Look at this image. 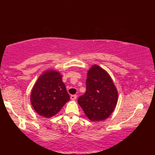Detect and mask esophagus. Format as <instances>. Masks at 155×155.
<instances>
[{"mask_svg": "<svg viewBox=\"0 0 155 155\" xmlns=\"http://www.w3.org/2000/svg\"><path fill=\"white\" fill-rule=\"evenodd\" d=\"M76 99H77V95L74 94V95H71V100H75Z\"/></svg>", "mask_w": 155, "mask_h": 155, "instance_id": "obj_1", "label": "esophagus"}]
</instances>
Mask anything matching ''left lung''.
<instances>
[{"label": "left lung", "mask_w": 155, "mask_h": 155, "mask_svg": "<svg viewBox=\"0 0 155 155\" xmlns=\"http://www.w3.org/2000/svg\"><path fill=\"white\" fill-rule=\"evenodd\" d=\"M117 101V90L109 74L99 65H92L87 73L86 92L78 99L85 115L94 122L107 119Z\"/></svg>", "instance_id": "obj_1"}]
</instances>
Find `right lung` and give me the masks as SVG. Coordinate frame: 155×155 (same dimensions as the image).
I'll use <instances>...</instances> for the list:
<instances>
[{
	"label": "right lung",
	"instance_id": "right-lung-1",
	"mask_svg": "<svg viewBox=\"0 0 155 155\" xmlns=\"http://www.w3.org/2000/svg\"><path fill=\"white\" fill-rule=\"evenodd\" d=\"M30 100L36 112L45 118L52 117L60 111L70 100L61 73L48 71L40 75L31 90Z\"/></svg>",
	"mask_w": 155,
	"mask_h": 155
}]
</instances>
